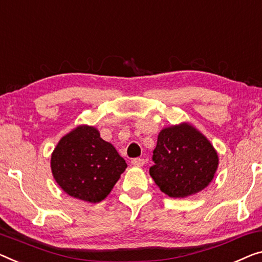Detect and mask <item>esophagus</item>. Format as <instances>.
I'll use <instances>...</instances> for the list:
<instances>
[{"instance_id":"1","label":"esophagus","mask_w":262,"mask_h":262,"mask_svg":"<svg viewBox=\"0 0 262 262\" xmlns=\"http://www.w3.org/2000/svg\"><path fill=\"white\" fill-rule=\"evenodd\" d=\"M132 165L136 167H142L144 165V159L141 158H135L132 160Z\"/></svg>"}]
</instances>
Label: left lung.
I'll return each mask as SVG.
<instances>
[{
	"label": "left lung",
	"mask_w": 262,
	"mask_h": 262,
	"mask_svg": "<svg viewBox=\"0 0 262 262\" xmlns=\"http://www.w3.org/2000/svg\"><path fill=\"white\" fill-rule=\"evenodd\" d=\"M149 174L161 192L186 198L205 189L213 180L219 158L205 135L189 123L160 132Z\"/></svg>",
	"instance_id": "obj_1"
}]
</instances>
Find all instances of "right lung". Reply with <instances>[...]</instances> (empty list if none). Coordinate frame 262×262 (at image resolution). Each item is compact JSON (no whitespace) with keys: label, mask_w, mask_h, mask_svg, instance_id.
Instances as JSON below:
<instances>
[{"label":"right lung","mask_w":262,"mask_h":262,"mask_svg":"<svg viewBox=\"0 0 262 262\" xmlns=\"http://www.w3.org/2000/svg\"><path fill=\"white\" fill-rule=\"evenodd\" d=\"M50 167L68 195L96 204L111 193L127 163L96 128L79 126L58 141Z\"/></svg>","instance_id":"add662e5"}]
</instances>
